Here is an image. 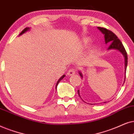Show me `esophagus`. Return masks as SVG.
<instances>
[{"mask_svg": "<svg viewBox=\"0 0 134 134\" xmlns=\"http://www.w3.org/2000/svg\"><path fill=\"white\" fill-rule=\"evenodd\" d=\"M75 74V70L74 69H70L68 71V72H67V75H68L69 76H72V75H74Z\"/></svg>", "mask_w": 134, "mask_h": 134, "instance_id": "1", "label": "esophagus"}]
</instances>
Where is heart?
Returning <instances> with one entry per match:
<instances>
[{
    "instance_id": "obj_1",
    "label": "heart",
    "mask_w": 134,
    "mask_h": 134,
    "mask_svg": "<svg viewBox=\"0 0 134 134\" xmlns=\"http://www.w3.org/2000/svg\"><path fill=\"white\" fill-rule=\"evenodd\" d=\"M82 44L84 47H86L87 46H88V44L90 43L91 42V39L88 37H85L82 38L81 40ZM96 51V47L95 46H91L88 49V55L89 56H92L93 55L95 54Z\"/></svg>"
}]
</instances>
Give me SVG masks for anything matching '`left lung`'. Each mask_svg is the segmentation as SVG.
Segmentation results:
<instances>
[{
  "instance_id": "8db88e82",
  "label": "left lung",
  "mask_w": 134,
  "mask_h": 134,
  "mask_svg": "<svg viewBox=\"0 0 134 134\" xmlns=\"http://www.w3.org/2000/svg\"><path fill=\"white\" fill-rule=\"evenodd\" d=\"M97 29L104 35L105 42V43L110 44V45L108 48V50H110V49H116V50H118L123 55V56L124 58V67H124V69H125L124 73L126 74V68H127V53H126L125 48H124V46L122 45V43L119 40L116 35L113 32H112L111 31H109V30L105 28L100 27H97ZM79 74L80 76H81V78H83V74H82V73L80 71H79ZM125 78H125H124V81H125ZM78 93L80 97L79 90H78Z\"/></svg>"
}]
</instances>
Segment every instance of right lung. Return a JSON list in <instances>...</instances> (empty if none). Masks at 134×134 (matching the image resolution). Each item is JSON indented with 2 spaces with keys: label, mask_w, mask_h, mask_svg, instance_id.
Returning <instances> with one entry per match:
<instances>
[{
  "label": "right lung",
  "mask_w": 134,
  "mask_h": 134,
  "mask_svg": "<svg viewBox=\"0 0 134 134\" xmlns=\"http://www.w3.org/2000/svg\"><path fill=\"white\" fill-rule=\"evenodd\" d=\"M30 30V28L29 27H26V29H24V30H23V31L21 32L20 33V34L19 35V36H20V35H23V34H24L25 32H26L27 31H29ZM65 75H62L61 77H60L59 79L58 80V82H57V83H56V90H57V86H58V84H59V82L61 81V80L63 79V78L65 77Z\"/></svg>",
  "instance_id": "1"
}]
</instances>
